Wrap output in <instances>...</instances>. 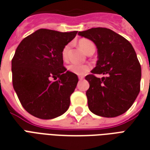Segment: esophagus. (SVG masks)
I'll list each match as a JSON object with an SVG mask.
<instances>
[{
	"label": "esophagus",
	"mask_w": 150,
	"mask_h": 150,
	"mask_svg": "<svg viewBox=\"0 0 150 150\" xmlns=\"http://www.w3.org/2000/svg\"><path fill=\"white\" fill-rule=\"evenodd\" d=\"M83 78H84V77H83V76H79V80H81V81L83 80Z\"/></svg>",
	"instance_id": "34e87169"
}]
</instances>
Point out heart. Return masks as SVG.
<instances>
[{
    "label": "heart",
    "instance_id": "obj_1",
    "mask_svg": "<svg viewBox=\"0 0 150 150\" xmlns=\"http://www.w3.org/2000/svg\"><path fill=\"white\" fill-rule=\"evenodd\" d=\"M78 45L79 47L81 48V50L85 53L88 51L90 48L94 45V43L92 42L91 41H90V40L86 39H81L78 42ZM69 49V45H66L64 49L63 50V51H62V57H63L64 60L67 59ZM67 69L69 72H71V73L76 74V75H84L86 73L89 71L90 66L87 65V64H76V63H72V64L68 66Z\"/></svg>",
    "mask_w": 150,
    "mask_h": 150
}]
</instances>
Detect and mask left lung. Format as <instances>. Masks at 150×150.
<instances>
[{
  "mask_svg": "<svg viewBox=\"0 0 150 150\" xmlns=\"http://www.w3.org/2000/svg\"><path fill=\"white\" fill-rule=\"evenodd\" d=\"M78 35L91 40L98 49V61L87 75L86 92L90 111L97 115L113 118L129 110L140 91L141 66L136 51L127 39L106 28H92Z\"/></svg>",
  "mask_w": 150,
  "mask_h": 150,
  "instance_id": "1",
  "label": "left lung"
}]
</instances>
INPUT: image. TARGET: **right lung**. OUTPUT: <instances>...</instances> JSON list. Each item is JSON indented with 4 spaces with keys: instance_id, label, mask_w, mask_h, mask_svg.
Here are the masks:
<instances>
[{
    "instance_id": "1",
    "label": "right lung",
    "mask_w": 150,
    "mask_h": 150,
    "mask_svg": "<svg viewBox=\"0 0 150 150\" xmlns=\"http://www.w3.org/2000/svg\"><path fill=\"white\" fill-rule=\"evenodd\" d=\"M76 33L41 28L17 48L11 61L13 87L21 105L32 115L52 119L69 108L78 77L63 67L62 51Z\"/></svg>"
}]
</instances>
